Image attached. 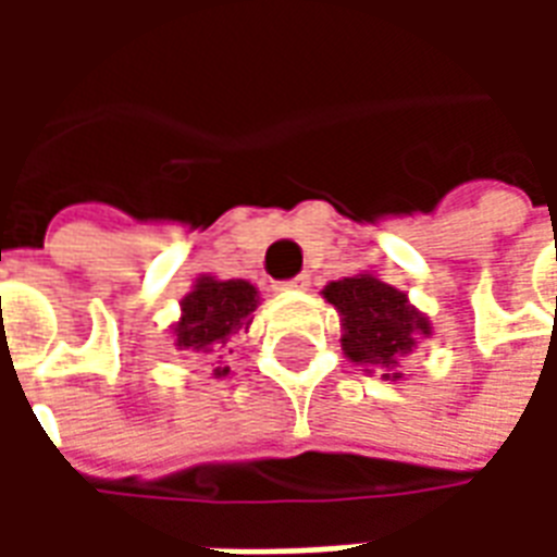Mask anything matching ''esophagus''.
I'll return each instance as SVG.
<instances>
[{"mask_svg":"<svg viewBox=\"0 0 557 557\" xmlns=\"http://www.w3.org/2000/svg\"><path fill=\"white\" fill-rule=\"evenodd\" d=\"M280 286H283V289H307V286H310V274H307V271H301L298 277L283 280Z\"/></svg>","mask_w":557,"mask_h":557,"instance_id":"obj_1","label":"esophagus"}]
</instances>
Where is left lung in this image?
Here are the masks:
<instances>
[{
	"mask_svg": "<svg viewBox=\"0 0 557 557\" xmlns=\"http://www.w3.org/2000/svg\"><path fill=\"white\" fill-rule=\"evenodd\" d=\"M325 298L343 315V349L355 363L391 367L403 351H411L418 334H430L426 319L411 310L409 298L370 274L331 283Z\"/></svg>",
	"mask_w": 557,
	"mask_h": 557,
	"instance_id": "left-lung-1",
	"label": "left lung"
}]
</instances>
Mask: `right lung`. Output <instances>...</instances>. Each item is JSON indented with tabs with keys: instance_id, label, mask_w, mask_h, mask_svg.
<instances>
[{
	"instance_id": "1",
	"label": "right lung",
	"mask_w": 557,
	"mask_h": 557,
	"mask_svg": "<svg viewBox=\"0 0 557 557\" xmlns=\"http://www.w3.org/2000/svg\"><path fill=\"white\" fill-rule=\"evenodd\" d=\"M182 322L175 325V346L208 351L218 343H226L242 325H250L256 289L244 280L202 277L182 301Z\"/></svg>"
}]
</instances>
